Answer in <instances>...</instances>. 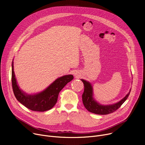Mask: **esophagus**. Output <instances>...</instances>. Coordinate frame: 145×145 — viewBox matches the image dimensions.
<instances>
[{"mask_svg": "<svg viewBox=\"0 0 145 145\" xmlns=\"http://www.w3.org/2000/svg\"><path fill=\"white\" fill-rule=\"evenodd\" d=\"M74 74V76H75L76 77H78V76H78V74H77V73H75Z\"/></svg>", "mask_w": 145, "mask_h": 145, "instance_id": "34e87169", "label": "esophagus"}]
</instances>
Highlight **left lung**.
<instances>
[{"label":"left lung","instance_id":"8db88e82","mask_svg":"<svg viewBox=\"0 0 145 145\" xmlns=\"http://www.w3.org/2000/svg\"><path fill=\"white\" fill-rule=\"evenodd\" d=\"M81 80L83 82L84 86V91L82 95V103L88 111L95 114L107 115L115 112L126 100L131 91L130 89L129 93L125 97L114 105H101L93 98V88L90 82L83 79H81Z\"/></svg>","mask_w":145,"mask_h":145}]
</instances>
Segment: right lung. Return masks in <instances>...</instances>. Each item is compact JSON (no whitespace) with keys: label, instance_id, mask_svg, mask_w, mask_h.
I'll use <instances>...</instances> for the list:
<instances>
[{"label":"right lung","instance_id":"add662e5","mask_svg":"<svg viewBox=\"0 0 145 145\" xmlns=\"http://www.w3.org/2000/svg\"><path fill=\"white\" fill-rule=\"evenodd\" d=\"M73 79V76L72 74L62 76L56 79L42 92L34 95H27L20 89L17 84L12 61L11 81L14 95L18 101L34 111L44 112L53 108L57 101L59 92Z\"/></svg>","mask_w":145,"mask_h":145}]
</instances>
